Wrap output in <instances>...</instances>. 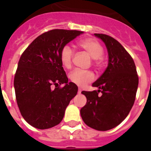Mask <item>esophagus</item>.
<instances>
[{
	"label": "esophagus",
	"mask_w": 151,
	"mask_h": 151,
	"mask_svg": "<svg viewBox=\"0 0 151 151\" xmlns=\"http://www.w3.org/2000/svg\"><path fill=\"white\" fill-rule=\"evenodd\" d=\"M82 93V89L81 88H78V94H81Z\"/></svg>",
	"instance_id": "34e87169"
}]
</instances>
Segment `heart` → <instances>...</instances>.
Returning a JSON list of instances; mask_svg holds the SVG:
<instances>
[{
  "mask_svg": "<svg viewBox=\"0 0 151 151\" xmlns=\"http://www.w3.org/2000/svg\"><path fill=\"white\" fill-rule=\"evenodd\" d=\"M79 47L85 50L94 60V65L99 66L101 65L102 56L104 54V47L99 41L94 38H85L77 43ZM74 57V52L68 45L63 47L60 53V60L65 68H70ZM69 78L73 83L78 86H85V85L93 82L94 79V74L90 71H82L80 69H75L70 73Z\"/></svg>",
  "mask_w": 151,
  "mask_h": 151,
  "instance_id": "1",
  "label": "heart"
}]
</instances>
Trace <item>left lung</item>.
<instances>
[{"mask_svg": "<svg viewBox=\"0 0 151 151\" xmlns=\"http://www.w3.org/2000/svg\"><path fill=\"white\" fill-rule=\"evenodd\" d=\"M94 35L106 45L109 62L104 73L92 85L98 90L82 91L87 103L80 113L88 126L107 131L119 125L130 112L135 100L138 76L132 57L118 41L105 34Z\"/></svg>", "mask_w": 151, "mask_h": 151, "instance_id": "1", "label": "left lung"}]
</instances>
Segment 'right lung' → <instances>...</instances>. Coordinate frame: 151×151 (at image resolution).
Listing matches in <instances>:
<instances>
[{
	"label": "right lung",
	"instance_id": "add662e5",
	"mask_svg": "<svg viewBox=\"0 0 151 151\" xmlns=\"http://www.w3.org/2000/svg\"><path fill=\"white\" fill-rule=\"evenodd\" d=\"M82 33L65 29L47 31L37 37L21 55L14 76L16 99L21 115L33 127L46 129L58 125L76 95L78 87L68 82L60 53L63 47ZM63 83L65 85L60 87Z\"/></svg>",
	"mask_w": 151,
	"mask_h": 151
}]
</instances>
